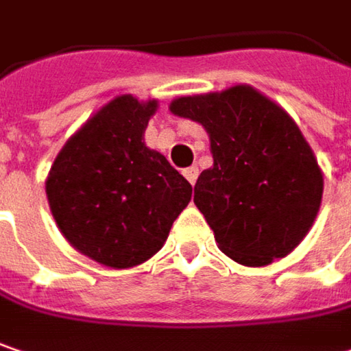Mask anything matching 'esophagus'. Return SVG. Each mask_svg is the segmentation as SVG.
<instances>
[{"label": "esophagus", "instance_id": "obj_1", "mask_svg": "<svg viewBox=\"0 0 351 351\" xmlns=\"http://www.w3.org/2000/svg\"><path fill=\"white\" fill-rule=\"evenodd\" d=\"M182 175H184V178H186L191 184H195L196 178H198V169H196V167H189V169L182 171Z\"/></svg>", "mask_w": 351, "mask_h": 351}]
</instances>
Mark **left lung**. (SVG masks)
I'll use <instances>...</instances> for the list:
<instances>
[{
  "mask_svg": "<svg viewBox=\"0 0 351 351\" xmlns=\"http://www.w3.org/2000/svg\"><path fill=\"white\" fill-rule=\"evenodd\" d=\"M176 117L204 127L215 165L195 184V204L218 248L242 266L288 256L310 232L324 175L312 147L278 103L250 85L178 97Z\"/></svg>",
  "mask_w": 351,
  "mask_h": 351,
  "instance_id": "8db88e82",
  "label": "left lung"
}]
</instances>
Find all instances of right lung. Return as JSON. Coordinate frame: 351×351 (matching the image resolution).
Masks as SVG:
<instances>
[{
  "label": "right lung",
  "mask_w": 351,
  "mask_h": 351,
  "mask_svg": "<svg viewBox=\"0 0 351 351\" xmlns=\"http://www.w3.org/2000/svg\"><path fill=\"white\" fill-rule=\"evenodd\" d=\"M156 109V99L114 97L67 138L45 180L61 234L107 268L155 256L193 196L191 182L145 145Z\"/></svg>",
  "instance_id": "1"
}]
</instances>
